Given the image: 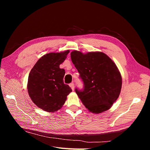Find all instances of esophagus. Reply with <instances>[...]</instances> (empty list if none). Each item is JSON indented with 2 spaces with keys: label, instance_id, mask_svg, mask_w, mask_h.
I'll return each instance as SVG.
<instances>
[{
  "label": "esophagus",
  "instance_id": "obj_1",
  "mask_svg": "<svg viewBox=\"0 0 150 150\" xmlns=\"http://www.w3.org/2000/svg\"><path fill=\"white\" fill-rule=\"evenodd\" d=\"M69 86L71 87V88L72 89V90L74 91V83H71V84H69Z\"/></svg>",
  "mask_w": 150,
  "mask_h": 150
}]
</instances>
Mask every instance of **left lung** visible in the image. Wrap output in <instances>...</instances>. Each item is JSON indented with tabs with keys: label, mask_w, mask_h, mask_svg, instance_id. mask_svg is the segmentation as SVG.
Returning a JSON list of instances; mask_svg holds the SVG:
<instances>
[{
	"label": "left lung",
	"mask_w": 150,
	"mask_h": 150,
	"mask_svg": "<svg viewBox=\"0 0 150 150\" xmlns=\"http://www.w3.org/2000/svg\"><path fill=\"white\" fill-rule=\"evenodd\" d=\"M71 57L84 84L82 90L76 88L75 91L85 107L96 114L109 110L118 98L122 86L115 62L101 52L73 51Z\"/></svg>",
	"instance_id": "1"
}]
</instances>
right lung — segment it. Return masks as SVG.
<instances>
[{
    "label": "right lung",
    "mask_w": 150,
    "mask_h": 150,
    "mask_svg": "<svg viewBox=\"0 0 150 150\" xmlns=\"http://www.w3.org/2000/svg\"><path fill=\"white\" fill-rule=\"evenodd\" d=\"M69 50L51 52L40 57L29 74L28 91L32 101L47 112L62 108L72 89L64 83L65 70L59 66L64 61Z\"/></svg>",
    "instance_id": "right-lung-1"
}]
</instances>
